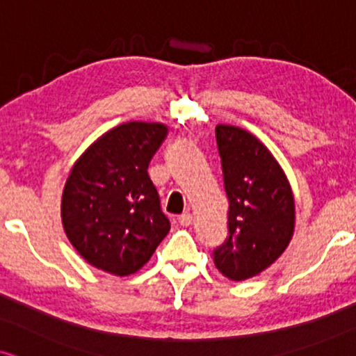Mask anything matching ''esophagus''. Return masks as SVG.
<instances>
[{
  "label": "esophagus",
  "instance_id": "esophagus-1",
  "mask_svg": "<svg viewBox=\"0 0 356 356\" xmlns=\"http://www.w3.org/2000/svg\"><path fill=\"white\" fill-rule=\"evenodd\" d=\"M179 224H181L182 227H187L192 224V213L191 212H184L179 216Z\"/></svg>",
  "mask_w": 356,
  "mask_h": 356
}]
</instances>
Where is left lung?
<instances>
[{
    "mask_svg": "<svg viewBox=\"0 0 356 356\" xmlns=\"http://www.w3.org/2000/svg\"><path fill=\"white\" fill-rule=\"evenodd\" d=\"M229 237L213 250V264L235 282L259 275L284 254L293 234V195L284 170L250 132L216 127Z\"/></svg>",
    "mask_w": 356,
    "mask_h": 356,
    "instance_id": "obj_1",
    "label": "left lung"
}]
</instances>
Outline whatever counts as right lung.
Instances as JSON below:
<instances>
[{
    "label": "right lung",
    "mask_w": 356,
    "mask_h": 356,
    "mask_svg": "<svg viewBox=\"0 0 356 356\" xmlns=\"http://www.w3.org/2000/svg\"><path fill=\"white\" fill-rule=\"evenodd\" d=\"M165 136L159 122L121 124L72 165L63 192V225L76 250L96 268L131 275L149 262L170 230L147 172Z\"/></svg>",
    "instance_id": "add662e5"
}]
</instances>
